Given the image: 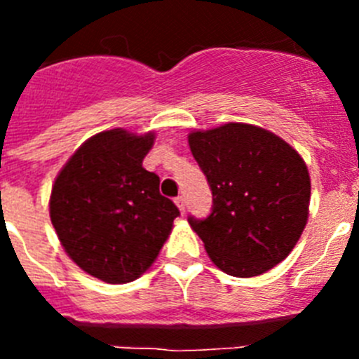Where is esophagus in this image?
<instances>
[{
	"label": "esophagus",
	"instance_id": "esophagus-1",
	"mask_svg": "<svg viewBox=\"0 0 359 359\" xmlns=\"http://www.w3.org/2000/svg\"><path fill=\"white\" fill-rule=\"evenodd\" d=\"M174 203H176V205H177V208H180V212H182V214H185V208H187L185 198H183V196H177V198L174 199Z\"/></svg>",
	"mask_w": 359,
	"mask_h": 359
}]
</instances>
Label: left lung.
I'll list each match as a JSON object with an SVG mask.
<instances>
[{"instance_id": "left-lung-1", "label": "left lung", "mask_w": 359, "mask_h": 359, "mask_svg": "<svg viewBox=\"0 0 359 359\" xmlns=\"http://www.w3.org/2000/svg\"><path fill=\"white\" fill-rule=\"evenodd\" d=\"M212 190V212L190 215L212 262L231 277H257L290 255L309 214V172L290 144L250 123L189 135Z\"/></svg>"}]
</instances>
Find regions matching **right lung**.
<instances>
[{
    "label": "right lung",
    "instance_id": "add662e5",
    "mask_svg": "<svg viewBox=\"0 0 359 359\" xmlns=\"http://www.w3.org/2000/svg\"><path fill=\"white\" fill-rule=\"evenodd\" d=\"M154 135L111 129L91 136L57 176L50 217L72 261L107 284H126L154 262L180 215L142 167Z\"/></svg>",
    "mask_w": 359,
    "mask_h": 359
}]
</instances>
